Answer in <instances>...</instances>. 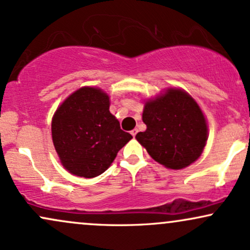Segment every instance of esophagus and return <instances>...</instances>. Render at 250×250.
<instances>
[{"mask_svg": "<svg viewBox=\"0 0 250 250\" xmlns=\"http://www.w3.org/2000/svg\"><path fill=\"white\" fill-rule=\"evenodd\" d=\"M130 134L131 135H133V136L135 137V136H136V134H137V129H133V130H131L130 131Z\"/></svg>", "mask_w": 250, "mask_h": 250, "instance_id": "obj_1", "label": "esophagus"}]
</instances>
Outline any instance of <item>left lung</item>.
Instances as JSON below:
<instances>
[{"label": "left lung", "mask_w": 250, "mask_h": 250, "mask_svg": "<svg viewBox=\"0 0 250 250\" xmlns=\"http://www.w3.org/2000/svg\"><path fill=\"white\" fill-rule=\"evenodd\" d=\"M142 120L147 129L140 131L136 140L165 167L186 168L202 154L207 123L197 103L181 89H168L148 101Z\"/></svg>", "instance_id": "8db88e82"}]
</instances>
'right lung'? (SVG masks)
Listing matches in <instances>:
<instances>
[{
  "label": "right lung",
  "mask_w": 250,
  "mask_h": 250,
  "mask_svg": "<svg viewBox=\"0 0 250 250\" xmlns=\"http://www.w3.org/2000/svg\"><path fill=\"white\" fill-rule=\"evenodd\" d=\"M51 135L63 167L76 176L101 175L133 139L109 111L101 89L83 87L65 100L51 121Z\"/></svg>",
  "instance_id": "obj_1"
}]
</instances>
